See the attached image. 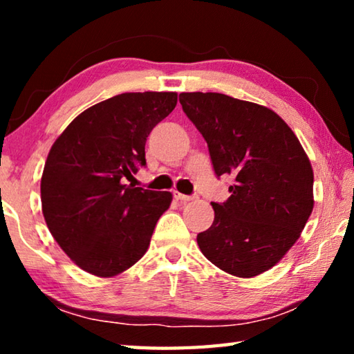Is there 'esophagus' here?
<instances>
[{"label":"esophagus","instance_id":"obj_1","mask_svg":"<svg viewBox=\"0 0 354 354\" xmlns=\"http://www.w3.org/2000/svg\"><path fill=\"white\" fill-rule=\"evenodd\" d=\"M173 196H175V200H178V201H181V203H187V201H192L194 200V196H190V195H184V194H179V192H173Z\"/></svg>","mask_w":354,"mask_h":354}]
</instances>
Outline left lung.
Returning <instances> with one entry per match:
<instances>
[{
    "instance_id": "8db88e82",
    "label": "left lung",
    "mask_w": 354,
    "mask_h": 354,
    "mask_svg": "<svg viewBox=\"0 0 354 354\" xmlns=\"http://www.w3.org/2000/svg\"><path fill=\"white\" fill-rule=\"evenodd\" d=\"M179 103L207 142L217 176L231 196L212 203L214 223L196 236L220 270L257 277L298 241L314 207V171L301 143L278 113L223 93H179Z\"/></svg>"
}]
</instances>
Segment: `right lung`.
<instances>
[{
  "label": "right lung",
  "mask_w": 354,
  "mask_h": 354,
  "mask_svg": "<svg viewBox=\"0 0 354 354\" xmlns=\"http://www.w3.org/2000/svg\"><path fill=\"white\" fill-rule=\"evenodd\" d=\"M176 101L175 92L117 95L80 113L53 143L40 183L41 212L84 272L115 277L147 253L171 194L124 179L147 165V137Z\"/></svg>",
  "instance_id": "1"
}]
</instances>
